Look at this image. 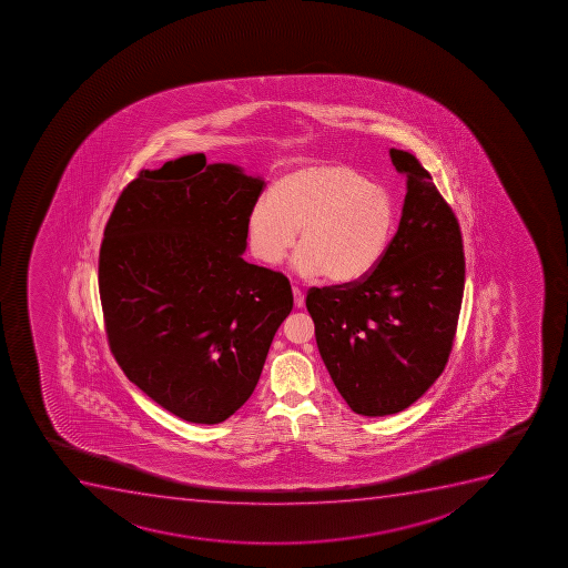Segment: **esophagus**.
<instances>
[{
  "label": "esophagus",
  "instance_id": "esophagus-1",
  "mask_svg": "<svg viewBox=\"0 0 568 568\" xmlns=\"http://www.w3.org/2000/svg\"><path fill=\"white\" fill-rule=\"evenodd\" d=\"M293 296H294V305L298 307V310H302L305 304L304 293L300 291L298 287H293Z\"/></svg>",
  "mask_w": 568,
  "mask_h": 568
}]
</instances>
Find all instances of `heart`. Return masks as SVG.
Returning <instances> with one entry per match:
<instances>
[{
    "label": "heart",
    "mask_w": 568,
    "mask_h": 568,
    "mask_svg": "<svg viewBox=\"0 0 568 568\" xmlns=\"http://www.w3.org/2000/svg\"><path fill=\"white\" fill-rule=\"evenodd\" d=\"M394 222L396 207L387 189L346 164H307L280 178L272 196L253 203L247 242L255 258L275 266L293 250L300 230L296 274L354 283L382 261Z\"/></svg>",
    "instance_id": "heart-1"
}]
</instances>
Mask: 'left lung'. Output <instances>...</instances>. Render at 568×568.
I'll use <instances>...</instances> for the list:
<instances>
[{"label": "left lung", "mask_w": 568, "mask_h": 568, "mask_svg": "<svg viewBox=\"0 0 568 568\" xmlns=\"http://www.w3.org/2000/svg\"><path fill=\"white\" fill-rule=\"evenodd\" d=\"M388 153L407 192L387 252L363 280L313 287L305 300L322 361L363 416L407 409L443 374L465 288L454 211L415 155Z\"/></svg>", "instance_id": "1"}]
</instances>
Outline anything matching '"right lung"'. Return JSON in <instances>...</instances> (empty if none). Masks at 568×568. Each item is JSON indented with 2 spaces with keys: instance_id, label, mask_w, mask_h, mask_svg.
<instances>
[{
  "instance_id": "1",
  "label": "right lung",
  "mask_w": 568,
  "mask_h": 568,
  "mask_svg": "<svg viewBox=\"0 0 568 568\" xmlns=\"http://www.w3.org/2000/svg\"><path fill=\"white\" fill-rule=\"evenodd\" d=\"M263 186L192 153L142 170L105 225L98 277L114 359L192 424H220L246 404L293 311L287 277L242 258Z\"/></svg>"
}]
</instances>
